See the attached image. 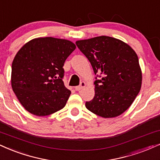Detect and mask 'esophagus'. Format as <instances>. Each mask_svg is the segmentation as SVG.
I'll use <instances>...</instances> for the list:
<instances>
[{"label": "esophagus", "mask_w": 160, "mask_h": 160, "mask_svg": "<svg viewBox=\"0 0 160 160\" xmlns=\"http://www.w3.org/2000/svg\"><path fill=\"white\" fill-rule=\"evenodd\" d=\"M85 86H86L85 82H81V84H80L79 86L75 87V90H82V88H84Z\"/></svg>", "instance_id": "esophagus-1"}]
</instances>
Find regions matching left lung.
I'll return each mask as SVG.
<instances>
[{"label": "left lung", "instance_id": "1", "mask_svg": "<svg viewBox=\"0 0 160 160\" xmlns=\"http://www.w3.org/2000/svg\"><path fill=\"white\" fill-rule=\"evenodd\" d=\"M88 58L96 77L95 96L85 106L103 118L121 115L135 100L142 86V70L137 53L128 44L109 36L77 41ZM98 76V75H97Z\"/></svg>", "mask_w": 160, "mask_h": 160}]
</instances>
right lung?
<instances>
[{
  "instance_id": "add662e5",
  "label": "right lung",
  "mask_w": 160,
  "mask_h": 160,
  "mask_svg": "<svg viewBox=\"0 0 160 160\" xmlns=\"http://www.w3.org/2000/svg\"><path fill=\"white\" fill-rule=\"evenodd\" d=\"M76 48L72 41L37 38L20 49L12 64V88L20 103L33 115L45 116L62 109L70 90L62 81L68 57Z\"/></svg>"
}]
</instances>
